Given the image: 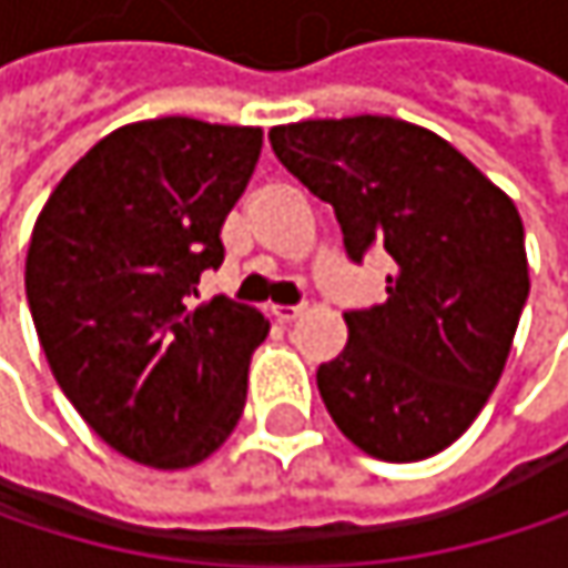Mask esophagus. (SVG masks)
Returning <instances> with one entry per match:
<instances>
[{
	"label": "esophagus",
	"instance_id": "34e87169",
	"mask_svg": "<svg viewBox=\"0 0 568 568\" xmlns=\"http://www.w3.org/2000/svg\"><path fill=\"white\" fill-rule=\"evenodd\" d=\"M270 312H273V315H276L280 322H295V318H298V315L305 312V305H273Z\"/></svg>",
	"mask_w": 568,
	"mask_h": 568
}]
</instances>
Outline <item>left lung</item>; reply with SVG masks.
Returning a JSON list of instances; mask_svg holds the SVG:
<instances>
[{
    "mask_svg": "<svg viewBox=\"0 0 568 568\" xmlns=\"http://www.w3.org/2000/svg\"><path fill=\"white\" fill-rule=\"evenodd\" d=\"M285 171L332 203L345 253L385 246L388 298L345 312L348 345L318 395L365 454L410 464L450 447L497 388L529 295L513 200L427 128L358 114L270 131Z\"/></svg>",
    "mask_w": 568,
    "mask_h": 568,
    "instance_id": "1",
    "label": "left lung"
}]
</instances>
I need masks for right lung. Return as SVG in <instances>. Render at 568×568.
<instances>
[{
	"label": "right lung",
	"instance_id": "add662e5",
	"mask_svg": "<svg viewBox=\"0 0 568 568\" xmlns=\"http://www.w3.org/2000/svg\"><path fill=\"white\" fill-rule=\"evenodd\" d=\"M263 131L158 118L111 131L42 206L26 295L52 375L118 454L180 470L206 460L246 404L270 322L223 295L220 226L260 161Z\"/></svg>",
	"mask_w": 568,
	"mask_h": 568
}]
</instances>
